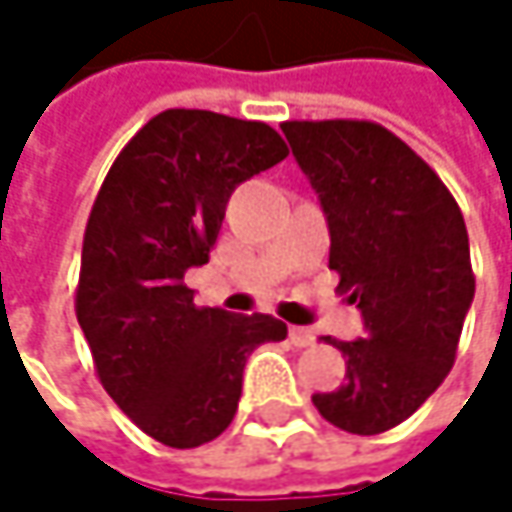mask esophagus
Segmentation results:
<instances>
[{"label":"esophagus","mask_w":512,"mask_h":512,"mask_svg":"<svg viewBox=\"0 0 512 512\" xmlns=\"http://www.w3.org/2000/svg\"><path fill=\"white\" fill-rule=\"evenodd\" d=\"M288 339H291L294 348H309V345H315V333L306 330V327H291V330H288Z\"/></svg>","instance_id":"esophagus-1"}]
</instances>
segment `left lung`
<instances>
[{
  "instance_id": "8db88e82",
  "label": "left lung",
  "mask_w": 512,
  "mask_h": 512,
  "mask_svg": "<svg viewBox=\"0 0 512 512\" xmlns=\"http://www.w3.org/2000/svg\"><path fill=\"white\" fill-rule=\"evenodd\" d=\"M291 153L330 226V271L362 312L365 339L336 392L312 395L330 424L374 436L439 389L475 297L469 232L445 182L371 120H288Z\"/></svg>"
}]
</instances>
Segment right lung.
<instances>
[{"mask_svg":"<svg viewBox=\"0 0 512 512\" xmlns=\"http://www.w3.org/2000/svg\"><path fill=\"white\" fill-rule=\"evenodd\" d=\"M286 156L268 123L167 108L120 150L96 194L76 318L102 389L161 445L221 436L247 356L286 339L283 321L197 306L185 286V271L209 262L232 191Z\"/></svg>","mask_w":512,"mask_h":512,"instance_id":"obj_1","label":"right lung"}]
</instances>
